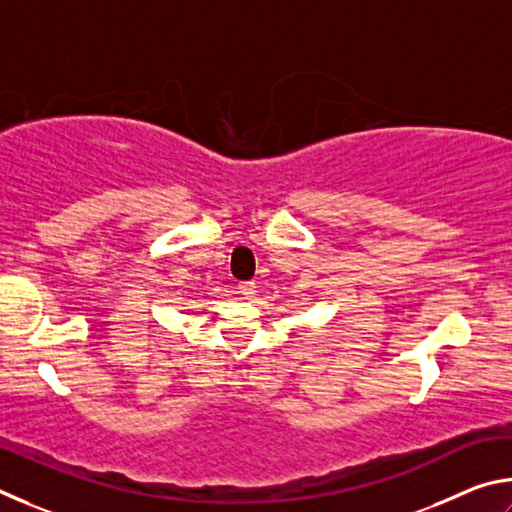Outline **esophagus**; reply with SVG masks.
Masks as SVG:
<instances>
[{
	"label": "esophagus",
	"instance_id": "obj_1",
	"mask_svg": "<svg viewBox=\"0 0 512 512\" xmlns=\"http://www.w3.org/2000/svg\"><path fill=\"white\" fill-rule=\"evenodd\" d=\"M237 293H239V296H244V298H255V293H257L255 282H241L237 287Z\"/></svg>",
	"mask_w": 512,
	"mask_h": 512
}]
</instances>
